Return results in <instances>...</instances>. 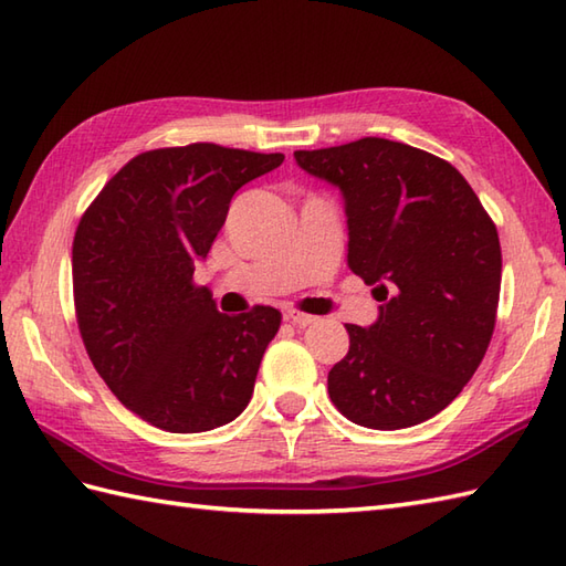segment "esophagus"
Listing matches in <instances>:
<instances>
[{
	"label": "esophagus",
	"mask_w": 566,
	"mask_h": 566,
	"mask_svg": "<svg viewBox=\"0 0 566 566\" xmlns=\"http://www.w3.org/2000/svg\"><path fill=\"white\" fill-rule=\"evenodd\" d=\"M284 318L290 321V323H294L296 328H306V326H311V323H316V321H318L316 316H311V314H302V311H286Z\"/></svg>",
	"instance_id": "esophagus-1"
}]
</instances>
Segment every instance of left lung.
Listing matches in <instances>:
<instances>
[{"label":"left lung","instance_id":"1","mask_svg":"<svg viewBox=\"0 0 566 566\" xmlns=\"http://www.w3.org/2000/svg\"><path fill=\"white\" fill-rule=\"evenodd\" d=\"M294 160L340 189L347 268L381 302L371 326H345L350 350L328 371L331 401L365 428L423 423L464 389L494 333L496 226L450 163L406 143L359 138Z\"/></svg>","mask_w":566,"mask_h":566}]
</instances>
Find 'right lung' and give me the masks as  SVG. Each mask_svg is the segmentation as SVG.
<instances>
[{"mask_svg": "<svg viewBox=\"0 0 566 566\" xmlns=\"http://www.w3.org/2000/svg\"><path fill=\"white\" fill-rule=\"evenodd\" d=\"M282 163V153L213 143L140 153L84 211L72 243L82 340L106 387L146 423L203 432L248 406L280 311L226 316L191 276L235 191Z\"/></svg>", "mask_w": 566, "mask_h": 566, "instance_id": "add662e5", "label": "right lung"}]
</instances>
